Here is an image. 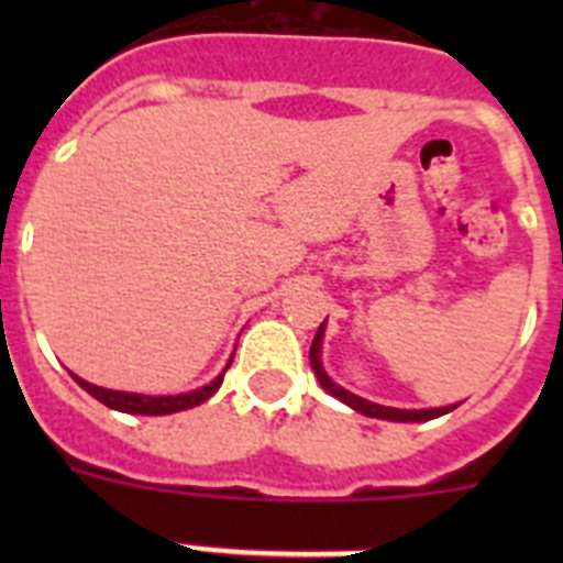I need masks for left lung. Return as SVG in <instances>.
I'll use <instances>...</instances> for the list:
<instances>
[{
	"label": "left lung",
	"instance_id": "1",
	"mask_svg": "<svg viewBox=\"0 0 563 563\" xmlns=\"http://www.w3.org/2000/svg\"><path fill=\"white\" fill-rule=\"evenodd\" d=\"M327 324V321H324ZM324 324L318 327L316 338H312V346H310V366L316 372L318 383L330 391L335 400L346 402L350 409L361 411L363 417H375V420H391V422H426V420H434V417L449 415L454 406H442V409H395V406H380V402H372V400H363V397L352 395L350 389H343L327 375L324 363H321V343H324Z\"/></svg>",
	"mask_w": 563,
	"mask_h": 563
}]
</instances>
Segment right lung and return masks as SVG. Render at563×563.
I'll return each instance as SVG.
<instances>
[{
	"label": "right lung",
	"instance_id": "1",
	"mask_svg": "<svg viewBox=\"0 0 563 563\" xmlns=\"http://www.w3.org/2000/svg\"><path fill=\"white\" fill-rule=\"evenodd\" d=\"M233 361V357H231ZM228 361V366H231ZM225 366V369H228ZM225 369L220 375L213 377L211 383L200 386V389L194 391H183V395H137V391H114V389H103V386H96V383L84 380V377H76V383L81 386L84 391L101 400L103 406L114 411H123V415H148V417H161V415H174V411H186L194 409V406H200L206 402L213 391L222 386V377H225Z\"/></svg>",
	"mask_w": 563,
	"mask_h": 563
}]
</instances>
